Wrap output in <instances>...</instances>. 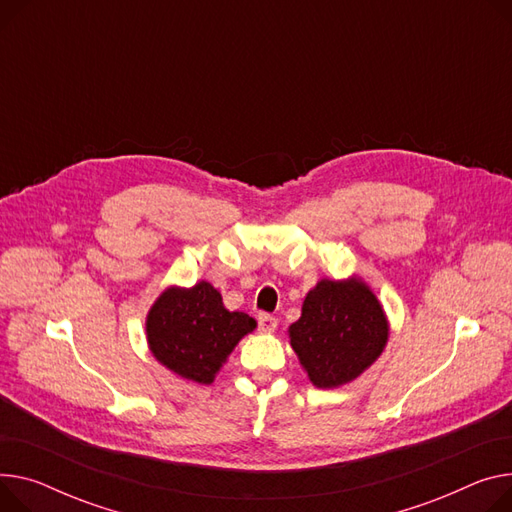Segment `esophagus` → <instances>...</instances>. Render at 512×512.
Listing matches in <instances>:
<instances>
[{
	"label": "esophagus",
	"instance_id": "34e87169",
	"mask_svg": "<svg viewBox=\"0 0 512 512\" xmlns=\"http://www.w3.org/2000/svg\"><path fill=\"white\" fill-rule=\"evenodd\" d=\"M257 325H259V331L271 333V331H276L278 319L274 315H269V313H259L257 315Z\"/></svg>",
	"mask_w": 512,
	"mask_h": 512
}]
</instances>
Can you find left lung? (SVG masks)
I'll list each match as a JSON object with an SVG mask.
<instances>
[{"label": "left lung", "mask_w": 512, "mask_h": 512, "mask_svg": "<svg viewBox=\"0 0 512 512\" xmlns=\"http://www.w3.org/2000/svg\"><path fill=\"white\" fill-rule=\"evenodd\" d=\"M389 325L379 300L360 282L321 280L290 325V344L313 385L350 383L379 358Z\"/></svg>", "instance_id": "left-lung-1"}]
</instances>
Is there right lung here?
Returning a JSON list of instances; mask_svg holds the SVG:
<instances>
[{
  "label": "right lung",
  "mask_w": 512,
  "mask_h": 512,
  "mask_svg": "<svg viewBox=\"0 0 512 512\" xmlns=\"http://www.w3.org/2000/svg\"><path fill=\"white\" fill-rule=\"evenodd\" d=\"M255 329V319L224 309L220 292L199 282L189 290H166L148 315L152 354L183 379L210 385L238 339Z\"/></svg>",
  "instance_id": "1"
}]
</instances>
